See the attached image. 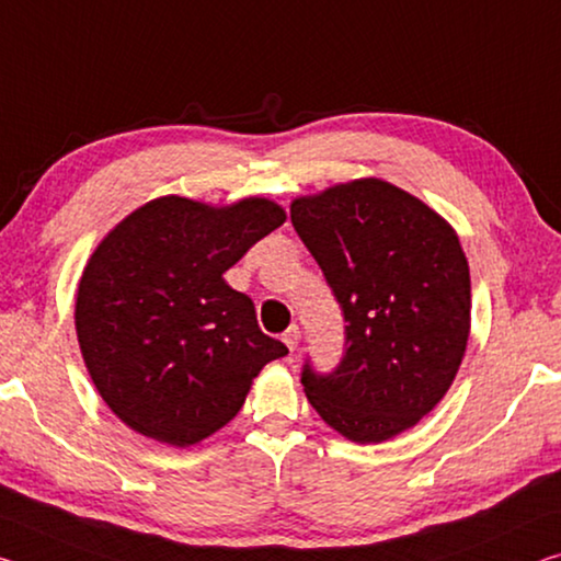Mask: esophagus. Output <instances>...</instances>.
Masks as SVG:
<instances>
[{
	"instance_id": "1",
	"label": "esophagus",
	"mask_w": 561,
	"mask_h": 561,
	"mask_svg": "<svg viewBox=\"0 0 561 561\" xmlns=\"http://www.w3.org/2000/svg\"><path fill=\"white\" fill-rule=\"evenodd\" d=\"M299 340H301V332H299V327L295 324V327H289L287 332L282 334V342L289 346V352H295L297 350V344H299Z\"/></svg>"
}]
</instances>
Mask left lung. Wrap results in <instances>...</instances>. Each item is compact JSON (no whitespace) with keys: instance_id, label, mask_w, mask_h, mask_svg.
Returning <instances> with one entry per match:
<instances>
[{"instance_id":"obj_1","label":"left lung","mask_w":561,"mask_h":561,"mask_svg":"<svg viewBox=\"0 0 561 561\" xmlns=\"http://www.w3.org/2000/svg\"><path fill=\"white\" fill-rule=\"evenodd\" d=\"M291 225L346 322L340 364L301 367L309 404L346 439H392L442 402L465 357L472 287L459 237L381 180L299 197Z\"/></svg>"}]
</instances>
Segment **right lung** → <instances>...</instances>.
Here are the masks:
<instances>
[{"mask_svg": "<svg viewBox=\"0 0 561 561\" xmlns=\"http://www.w3.org/2000/svg\"><path fill=\"white\" fill-rule=\"evenodd\" d=\"M284 219L260 197L232 207L162 197L102 239L75 322L89 377L124 424L190 447L232 422L264 364L289 354L221 279Z\"/></svg>", "mask_w": 561, "mask_h": 561, "instance_id": "obj_1", "label": "right lung"}]
</instances>
